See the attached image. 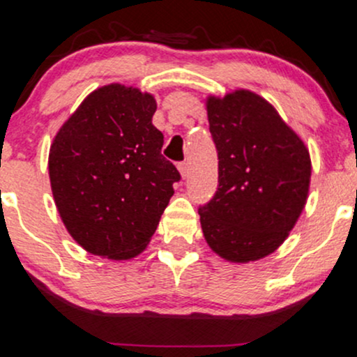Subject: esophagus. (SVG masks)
<instances>
[{
  "label": "esophagus",
  "mask_w": 357,
  "mask_h": 357,
  "mask_svg": "<svg viewBox=\"0 0 357 357\" xmlns=\"http://www.w3.org/2000/svg\"><path fill=\"white\" fill-rule=\"evenodd\" d=\"M178 171H179V174H181L183 179L186 178V176H188V165H186V162H179Z\"/></svg>",
  "instance_id": "1"
}]
</instances>
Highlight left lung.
Listing matches in <instances>:
<instances>
[{"instance_id": "8db88e82", "label": "left lung", "mask_w": 357, "mask_h": 357, "mask_svg": "<svg viewBox=\"0 0 357 357\" xmlns=\"http://www.w3.org/2000/svg\"><path fill=\"white\" fill-rule=\"evenodd\" d=\"M206 112L220 161L218 191L198 211L203 236L227 261H257L284 243L304 211L309 149L252 90L208 96Z\"/></svg>"}]
</instances>
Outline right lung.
Wrapping results in <instances>:
<instances>
[{
  "mask_svg": "<svg viewBox=\"0 0 357 357\" xmlns=\"http://www.w3.org/2000/svg\"><path fill=\"white\" fill-rule=\"evenodd\" d=\"M155 107L153 93L104 85L53 137V199L67 231L92 255L130 260L144 252L174 195L181 176L161 154Z\"/></svg>",
  "mask_w": 357,
  "mask_h": 357,
  "instance_id": "obj_1",
  "label": "right lung"
}]
</instances>
